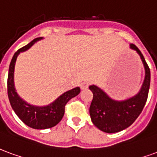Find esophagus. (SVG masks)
<instances>
[{
	"label": "esophagus",
	"mask_w": 157,
	"mask_h": 157,
	"mask_svg": "<svg viewBox=\"0 0 157 157\" xmlns=\"http://www.w3.org/2000/svg\"><path fill=\"white\" fill-rule=\"evenodd\" d=\"M89 86H90V83H88V82H83V83L80 84L81 90H86V89H88Z\"/></svg>",
	"instance_id": "obj_1"
}]
</instances>
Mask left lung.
Returning a JSON list of instances; mask_svg holds the SVG:
<instances>
[{"label":"left lung","instance_id":"8db88e82","mask_svg":"<svg viewBox=\"0 0 157 157\" xmlns=\"http://www.w3.org/2000/svg\"><path fill=\"white\" fill-rule=\"evenodd\" d=\"M130 46L139 53L146 70L141 90L136 95L124 101H115L97 86H90L94 95L90 108L91 121L97 128L106 133L119 132L133 124L143 110L148 97L151 71L139 48L135 44Z\"/></svg>","mask_w":157,"mask_h":157}]
</instances>
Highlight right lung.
<instances>
[{
  "label": "right lung",
  "mask_w": 157,
  "mask_h": 157,
  "mask_svg": "<svg viewBox=\"0 0 157 157\" xmlns=\"http://www.w3.org/2000/svg\"><path fill=\"white\" fill-rule=\"evenodd\" d=\"M42 37H37L33 40L30 43L18 49L15 52L9 66L7 78V94L9 101L15 113L24 124L27 126L36 129L43 130L52 128L58 124L63 117L65 112V105L72 98L77 96L80 93L78 87L74 88L59 96L54 102L44 107H37L27 104L21 99L16 92L14 87V67L16 60L18 54L21 52H24L31 48L32 46Z\"/></svg>",
  "instance_id": "right-lung-1"
}]
</instances>
